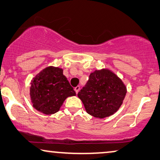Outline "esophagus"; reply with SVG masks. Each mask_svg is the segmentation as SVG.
<instances>
[{"instance_id":"1","label":"esophagus","mask_w":160,"mask_h":160,"mask_svg":"<svg viewBox=\"0 0 160 160\" xmlns=\"http://www.w3.org/2000/svg\"><path fill=\"white\" fill-rule=\"evenodd\" d=\"M75 91L76 92V93H78V92H79V91H80V86H76L75 88Z\"/></svg>"}]
</instances>
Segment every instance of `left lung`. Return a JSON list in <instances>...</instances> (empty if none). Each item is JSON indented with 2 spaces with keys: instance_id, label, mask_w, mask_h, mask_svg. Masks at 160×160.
Wrapping results in <instances>:
<instances>
[{
  "instance_id": "obj_1",
  "label": "left lung",
  "mask_w": 160,
  "mask_h": 160,
  "mask_svg": "<svg viewBox=\"0 0 160 160\" xmlns=\"http://www.w3.org/2000/svg\"><path fill=\"white\" fill-rule=\"evenodd\" d=\"M127 93L122 80L108 69L91 73L85 87L78 96L87 113L97 118H104L120 109Z\"/></svg>"
}]
</instances>
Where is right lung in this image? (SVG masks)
<instances>
[{
    "label": "right lung",
    "mask_w": 160,
    "mask_h": 160,
    "mask_svg": "<svg viewBox=\"0 0 160 160\" xmlns=\"http://www.w3.org/2000/svg\"><path fill=\"white\" fill-rule=\"evenodd\" d=\"M30 95L32 107L45 114L60 109L67 97L76 95L73 88L59 67H48L31 81Z\"/></svg>",
    "instance_id": "right-lung-1"
}]
</instances>
